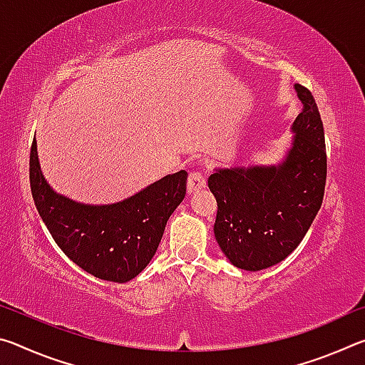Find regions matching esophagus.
I'll list each match as a JSON object with an SVG mask.
<instances>
[{"label":"esophagus","instance_id":"obj_1","mask_svg":"<svg viewBox=\"0 0 365 365\" xmlns=\"http://www.w3.org/2000/svg\"><path fill=\"white\" fill-rule=\"evenodd\" d=\"M188 193H195V191L206 187V177L201 170H191L188 175Z\"/></svg>","mask_w":365,"mask_h":365}]
</instances>
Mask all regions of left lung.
<instances>
[{
    "mask_svg": "<svg viewBox=\"0 0 365 365\" xmlns=\"http://www.w3.org/2000/svg\"><path fill=\"white\" fill-rule=\"evenodd\" d=\"M302 110L279 165L217 169L207 185L217 200L214 235L235 267L262 270L298 248L322 206L327 180L324 123L306 86L294 85Z\"/></svg>",
    "mask_w": 365,
    "mask_h": 365,
    "instance_id": "obj_1",
    "label": "left lung"
}]
</instances>
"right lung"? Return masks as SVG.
Listing matches in <instances>:
<instances>
[{
	"label": "right lung",
	"instance_id": "1",
	"mask_svg": "<svg viewBox=\"0 0 365 365\" xmlns=\"http://www.w3.org/2000/svg\"><path fill=\"white\" fill-rule=\"evenodd\" d=\"M185 170L165 175L115 205L76 202L46 183L36 141L30 148V190L48 232L64 255L96 279L125 283L156 255L165 224L187 193Z\"/></svg>",
	"mask_w": 365,
	"mask_h": 365
}]
</instances>
